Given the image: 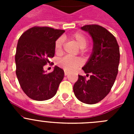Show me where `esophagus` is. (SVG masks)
Listing matches in <instances>:
<instances>
[{
    "mask_svg": "<svg viewBox=\"0 0 134 134\" xmlns=\"http://www.w3.org/2000/svg\"><path fill=\"white\" fill-rule=\"evenodd\" d=\"M68 74V72H67V71H64V75L65 76H67Z\"/></svg>",
    "mask_w": 134,
    "mask_h": 134,
    "instance_id": "obj_1",
    "label": "esophagus"
}]
</instances>
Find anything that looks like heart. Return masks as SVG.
<instances>
[{"mask_svg": "<svg viewBox=\"0 0 134 134\" xmlns=\"http://www.w3.org/2000/svg\"><path fill=\"white\" fill-rule=\"evenodd\" d=\"M70 38L74 40L76 43H77L79 48L81 49H84L87 46L88 40L86 37L83 34L80 33H74L72 35H70ZM63 43L64 40L62 37H59L55 40L54 43V49L55 52L57 55H60L62 53L63 51ZM59 66L61 67L62 69L67 72H72L79 68L82 65V60L79 58H72L69 56H65L60 59L58 62Z\"/></svg>", "mask_w": 134, "mask_h": 134, "instance_id": "obj_1", "label": "heart"}]
</instances>
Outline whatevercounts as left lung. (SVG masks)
I'll list each match as a JSON object with an SVG mask.
<instances>
[{"label": "left lung", "instance_id": "8db88e82", "mask_svg": "<svg viewBox=\"0 0 134 134\" xmlns=\"http://www.w3.org/2000/svg\"><path fill=\"white\" fill-rule=\"evenodd\" d=\"M81 29L88 32L93 41V52L82 70L86 76L79 75L73 86L76 97L86 104L99 103L109 94L118 73L119 48L113 34L98 25H86Z\"/></svg>", "mask_w": 134, "mask_h": 134}]
</instances>
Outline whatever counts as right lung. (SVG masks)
Returning <instances> with one entry per match:
<instances>
[{"label": "right lung", "instance_id": "add662e5", "mask_svg": "<svg viewBox=\"0 0 134 134\" xmlns=\"http://www.w3.org/2000/svg\"><path fill=\"white\" fill-rule=\"evenodd\" d=\"M64 30L49 27H34L25 31L17 43L16 75L21 88L29 98L46 100L57 93L64 72L55 66L46 74L43 66L55 54L54 43Z\"/></svg>", "mask_w": 134, "mask_h": 134}]
</instances>
